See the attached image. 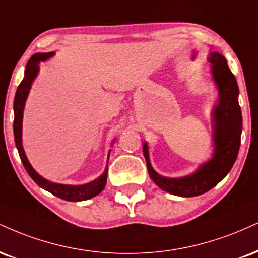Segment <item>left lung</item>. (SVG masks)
Masks as SVG:
<instances>
[{"instance_id":"left-lung-1","label":"left lung","mask_w":258,"mask_h":258,"mask_svg":"<svg viewBox=\"0 0 258 258\" xmlns=\"http://www.w3.org/2000/svg\"><path fill=\"white\" fill-rule=\"evenodd\" d=\"M214 80L219 88V104L214 109V143L215 153L209 162L204 163L194 174L185 178H164L153 169L149 160L148 145L143 144V154L148 172L153 181L162 190L182 197H195L212 190L228 174L237 160L243 128L239 89L233 73L222 55L214 52L210 56Z\"/></svg>"}]
</instances>
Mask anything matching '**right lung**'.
Instances as JSON below:
<instances>
[{"label": "right lung", "instance_id": "add662e5", "mask_svg": "<svg viewBox=\"0 0 258 258\" xmlns=\"http://www.w3.org/2000/svg\"><path fill=\"white\" fill-rule=\"evenodd\" d=\"M55 52H38L35 54L32 57L30 58L27 62L26 70H25V76L23 82L20 83V85L18 86L17 92H15L14 97V123H13V130H14V141L15 145H17L18 153H19L20 160L23 162L25 169L29 173V175L32 178L33 181L37 185L40 186L44 190L49 191L50 194L54 195L61 200L70 201V202H79V201H86L90 198L97 196L98 194H101L102 190L104 188L105 182H107V173H108V167L105 168L104 173L101 176H98L97 179L94 181L88 182V184L84 185H62V184H55V182H50L44 178H42L38 173H36V170L31 167V164L26 159V155L24 153L23 144H21V127H23V111H24V105L25 101H26L27 95H29L31 84H32L33 79L36 78L37 73H38V63L39 61H45L49 57H51Z\"/></svg>", "mask_w": 258, "mask_h": 258}]
</instances>
